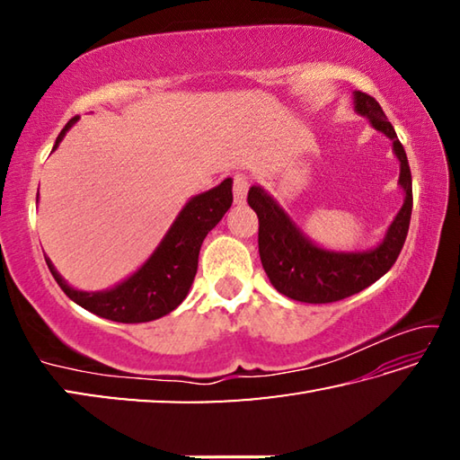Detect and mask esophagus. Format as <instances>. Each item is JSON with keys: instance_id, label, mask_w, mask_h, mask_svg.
Here are the masks:
<instances>
[{"instance_id": "1", "label": "esophagus", "mask_w": 460, "mask_h": 460, "mask_svg": "<svg viewBox=\"0 0 460 460\" xmlns=\"http://www.w3.org/2000/svg\"><path fill=\"white\" fill-rule=\"evenodd\" d=\"M247 190H249L247 176L237 174L235 178H233V199H235L237 205H243L247 199Z\"/></svg>"}]
</instances>
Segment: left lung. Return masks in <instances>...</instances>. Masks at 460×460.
Segmentation results:
<instances>
[{"mask_svg":"<svg viewBox=\"0 0 460 460\" xmlns=\"http://www.w3.org/2000/svg\"><path fill=\"white\" fill-rule=\"evenodd\" d=\"M355 111L367 118L381 134L392 139L395 158L400 160V181L403 205L395 219L373 249L365 252H334L313 243L288 215L278 200L261 186H252L247 194L249 207L260 219V258L271 286L288 298L326 305L365 290L387 274L403 247L411 217V174L406 150L387 121L384 109L367 93H353Z\"/></svg>","mask_w":460,"mask_h":460,"instance_id":"left-lung-1","label":"left lung"}]
</instances>
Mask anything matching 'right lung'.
I'll use <instances>...</instances> for the list:
<instances>
[{
	"instance_id": "right-lung-1",
	"label": "right lung",
	"mask_w": 460,
	"mask_h": 460,
	"mask_svg": "<svg viewBox=\"0 0 460 460\" xmlns=\"http://www.w3.org/2000/svg\"><path fill=\"white\" fill-rule=\"evenodd\" d=\"M76 119L73 118L57 137L52 152ZM233 181H225L215 189L192 197L174 223L170 225L164 239L154 249V253L137 268L134 274L115 284L109 290L83 292L65 282L52 261L46 258L50 274L57 279L68 298L89 313L115 323H150L172 313L189 294L192 279L197 276L199 252L207 233L223 219L233 202ZM38 202V197H36Z\"/></svg>"
}]
</instances>
